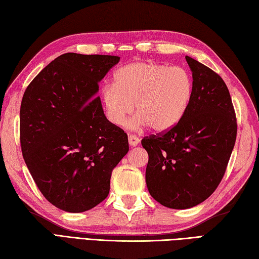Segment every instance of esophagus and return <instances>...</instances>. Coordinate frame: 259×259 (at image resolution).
I'll use <instances>...</instances> for the list:
<instances>
[{"label":"esophagus","instance_id":"1","mask_svg":"<svg viewBox=\"0 0 259 259\" xmlns=\"http://www.w3.org/2000/svg\"><path fill=\"white\" fill-rule=\"evenodd\" d=\"M128 140H129V145L131 146V147H136L137 145L139 144V138L137 136H135V135H130L129 137H128Z\"/></svg>","mask_w":259,"mask_h":259}]
</instances>
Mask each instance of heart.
<instances>
[{"label":"heart","mask_w":259,"mask_h":259,"mask_svg":"<svg viewBox=\"0 0 259 259\" xmlns=\"http://www.w3.org/2000/svg\"><path fill=\"white\" fill-rule=\"evenodd\" d=\"M193 78L186 69L155 62H138L120 67L114 73V85H105L101 100L106 118L121 126L133 112L129 122L134 129L148 125L164 131L179 123L193 96Z\"/></svg>","instance_id":"heart-1"}]
</instances>
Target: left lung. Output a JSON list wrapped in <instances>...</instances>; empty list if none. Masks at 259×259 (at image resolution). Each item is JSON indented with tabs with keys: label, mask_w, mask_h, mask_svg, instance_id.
Here are the masks:
<instances>
[{
	"label": "left lung",
	"mask_w": 259,
	"mask_h": 259,
	"mask_svg": "<svg viewBox=\"0 0 259 259\" xmlns=\"http://www.w3.org/2000/svg\"><path fill=\"white\" fill-rule=\"evenodd\" d=\"M185 59L194 84L189 109L174 126L141 140L149 156V193L170 209H189L213 193L237 137L235 109L224 79L189 56Z\"/></svg>",
	"instance_id": "8db88e82"
}]
</instances>
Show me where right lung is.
<instances>
[{
    "mask_svg": "<svg viewBox=\"0 0 259 259\" xmlns=\"http://www.w3.org/2000/svg\"><path fill=\"white\" fill-rule=\"evenodd\" d=\"M109 55L64 54L28 85L20 144L39 191L66 212H84L110 192L111 173L129 151L128 136L106 119L99 82L119 63Z\"/></svg>",
    "mask_w": 259,
    "mask_h": 259,
    "instance_id": "add662e5",
    "label": "right lung"
}]
</instances>
